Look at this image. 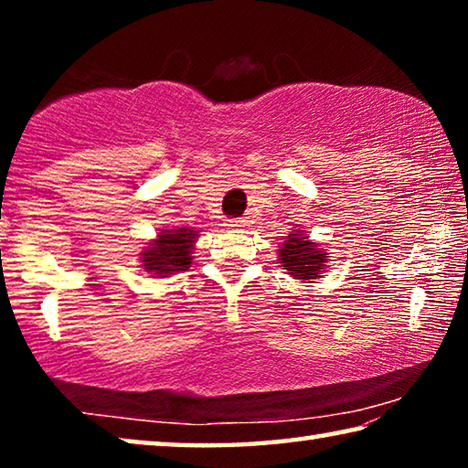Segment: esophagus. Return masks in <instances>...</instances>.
Masks as SVG:
<instances>
[{"mask_svg":"<svg viewBox=\"0 0 468 468\" xmlns=\"http://www.w3.org/2000/svg\"><path fill=\"white\" fill-rule=\"evenodd\" d=\"M225 227L231 229V231H237V229L245 227V220H241V218H229L227 223H225Z\"/></svg>","mask_w":468,"mask_h":468,"instance_id":"esophagus-1","label":"esophagus"}]
</instances>
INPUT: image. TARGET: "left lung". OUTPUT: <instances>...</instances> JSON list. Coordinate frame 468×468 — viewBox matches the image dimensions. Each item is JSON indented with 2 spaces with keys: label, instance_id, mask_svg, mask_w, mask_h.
I'll return each instance as SVG.
<instances>
[{
  "label": "left lung",
  "instance_id": "8db88e82",
  "mask_svg": "<svg viewBox=\"0 0 468 468\" xmlns=\"http://www.w3.org/2000/svg\"><path fill=\"white\" fill-rule=\"evenodd\" d=\"M282 248L279 250V260L284 271H289L291 276L297 281H314L324 272L328 253L324 251L318 243L307 239L303 233H289L284 237Z\"/></svg>",
  "mask_w": 468,
  "mask_h": 468
}]
</instances>
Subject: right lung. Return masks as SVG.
<instances>
[{
  "label": "right lung",
  "mask_w": 468,
  "mask_h": 468,
  "mask_svg": "<svg viewBox=\"0 0 468 468\" xmlns=\"http://www.w3.org/2000/svg\"><path fill=\"white\" fill-rule=\"evenodd\" d=\"M197 233L200 231L192 227L161 229L156 239L150 241L144 251H140L142 268L158 279L187 271L192 266V250Z\"/></svg>",
  "instance_id": "obj_1"
}]
</instances>
